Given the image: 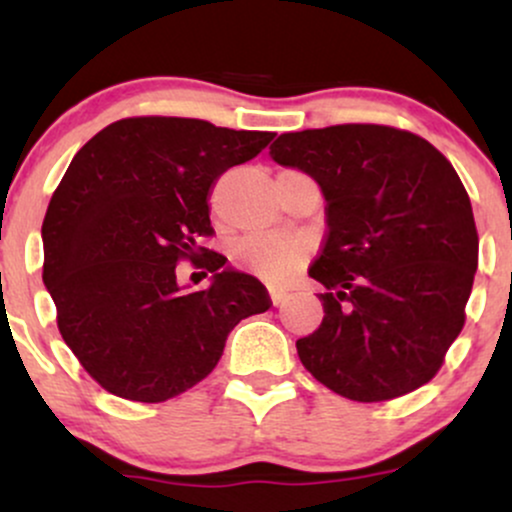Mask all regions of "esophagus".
<instances>
[{
    "instance_id": "1",
    "label": "esophagus",
    "mask_w": 512,
    "mask_h": 512,
    "mask_svg": "<svg viewBox=\"0 0 512 512\" xmlns=\"http://www.w3.org/2000/svg\"><path fill=\"white\" fill-rule=\"evenodd\" d=\"M269 298H272L274 305H279V303L286 298V291H281V289H269Z\"/></svg>"
}]
</instances>
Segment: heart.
Here are the masks:
<instances>
[{"label": "heart", "instance_id": "obj_1", "mask_svg": "<svg viewBox=\"0 0 512 512\" xmlns=\"http://www.w3.org/2000/svg\"><path fill=\"white\" fill-rule=\"evenodd\" d=\"M308 248L303 240L291 236H250L233 248L240 267L269 284H284L305 262Z\"/></svg>", "mask_w": 512, "mask_h": 512}]
</instances>
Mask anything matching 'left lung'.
<instances>
[{
  "label": "left lung",
  "mask_w": 512,
  "mask_h": 512,
  "mask_svg": "<svg viewBox=\"0 0 512 512\" xmlns=\"http://www.w3.org/2000/svg\"><path fill=\"white\" fill-rule=\"evenodd\" d=\"M279 166L320 185L327 238L308 274L325 317L298 339L315 380L354 402L426 385L464 325L479 260L472 204L433 144L385 125L281 134Z\"/></svg>",
  "instance_id": "8db88e82"
}]
</instances>
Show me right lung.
Wrapping results in <instances>:
<instances>
[{"instance_id": "add662e5", "label": "right lung", "mask_w": 512, "mask_h": 512, "mask_svg": "<svg viewBox=\"0 0 512 512\" xmlns=\"http://www.w3.org/2000/svg\"><path fill=\"white\" fill-rule=\"evenodd\" d=\"M272 139L192 117H127L76 151L43 221V281L62 339L108 392L154 404L190 390L233 327L269 310L267 289L219 252L199 263L212 272L204 292L180 287L174 264L196 261L199 238L214 233L219 175Z\"/></svg>"}]
</instances>
